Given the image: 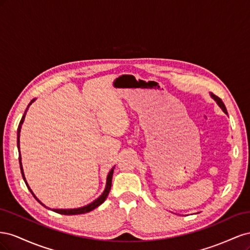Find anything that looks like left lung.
<instances>
[{"label": "left lung", "mask_w": 250, "mask_h": 250, "mask_svg": "<svg viewBox=\"0 0 250 250\" xmlns=\"http://www.w3.org/2000/svg\"><path fill=\"white\" fill-rule=\"evenodd\" d=\"M210 96H211V98H213V99L217 102V104L219 105V106L221 107V109L225 112V113H228V110H226V107H225V105H224V103L222 102V100L220 99V98L219 97H217L216 95H214V94H210Z\"/></svg>", "instance_id": "obj_1"}]
</instances>
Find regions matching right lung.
Returning a JSON list of instances; mask_svg holds the SVG:
<instances>
[{
  "mask_svg": "<svg viewBox=\"0 0 250 250\" xmlns=\"http://www.w3.org/2000/svg\"><path fill=\"white\" fill-rule=\"evenodd\" d=\"M34 100L35 99H33L31 102H30L29 104H28V106H27V108H26V110H25V112H24V115H22V117H21V122H20V124H19V128H18V148H19V161H20V167H21V176H22V179H24V181H25V184H26V186H27V188H29V191L31 192V194L33 195V197L39 201L42 206H43V207H46L44 206V204H42L39 199L36 198V196L34 195V193L32 192V190L31 188H30V187L28 186V184H27V180H26V178H25V174H24V170H22V166H21V152H20V132H21V124H22V122H24V120H25V116H26V112H27V110H28V108H29V106L30 105H31L33 102H34ZM113 169H115V167H113L110 171H109V173H108V175H107V179H106V187H105V190H104V192L102 193V195L100 196L99 198H97L96 200H94L92 203H89V204H87V206H85V207H82V208H71V209H60V208H53V210L54 211H56V213H58V214H62V215H79V214H85V213H88V211H90V210H93V209H95L96 208H98L100 206V204H102L104 201H105V199L107 198V196H108V193H109V191H110V188H111V179H112V174H113Z\"/></svg>",
  "mask_w": 250,
  "mask_h": 250,
  "instance_id": "1",
  "label": "right lung"
}]
</instances>
